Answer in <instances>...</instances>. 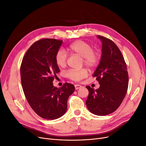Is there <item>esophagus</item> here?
Instances as JSON below:
<instances>
[{
    "label": "esophagus",
    "mask_w": 146,
    "mask_h": 146,
    "mask_svg": "<svg viewBox=\"0 0 146 146\" xmlns=\"http://www.w3.org/2000/svg\"><path fill=\"white\" fill-rule=\"evenodd\" d=\"M82 87V86L80 85H78V84H77V85H75V88H76V90H78L79 89V88H80Z\"/></svg>",
    "instance_id": "34e87169"
}]
</instances>
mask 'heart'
Instances as JSON below:
<instances>
[{"mask_svg":"<svg viewBox=\"0 0 146 146\" xmlns=\"http://www.w3.org/2000/svg\"><path fill=\"white\" fill-rule=\"evenodd\" d=\"M68 49L72 54L82 57L83 63L88 67L94 68L99 63L100 59L99 54L93 50L92 46L85 41L82 40L74 41L69 45ZM67 58V54L63 48H60L56 53L55 62L60 67H64ZM66 76L74 81H79L88 76V71L85 69H70L66 72Z\"/></svg>","mask_w":146,"mask_h":146,"instance_id":"obj_1","label":"heart"}]
</instances>
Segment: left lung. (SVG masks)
<instances>
[{
    "label": "left lung",
    "mask_w": 146,
    "mask_h": 146,
    "mask_svg": "<svg viewBox=\"0 0 146 146\" xmlns=\"http://www.w3.org/2000/svg\"><path fill=\"white\" fill-rule=\"evenodd\" d=\"M98 38L102 43V55L92 76L96 77L100 87L94 90L86 86L89 91L86 104L92 113L105 116L115 111L122 102L129 85V75L124 58L116 44L100 35Z\"/></svg>",
    "instance_id": "left-lung-1"
}]
</instances>
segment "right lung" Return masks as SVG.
I'll return each mask as SVG.
<instances>
[{
  "mask_svg": "<svg viewBox=\"0 0 146 146\" xmlns=\"http://www.w3.org/2000/svg\"><path fill=\"white\" fill-rule=\"evenodd\" d=\"M62 43L48 38L36 41L25 53L21 66L22 86L30 106L38 116L50 120L66 113L69 96L75 91L70 83L59 88L53 85L60 72L55 56Z\"/></svg>",
  "mask_w": 146,
  "mask_h": 146,
  "instance_id": "1",
  "label": "right lung"
}]
</instances>
